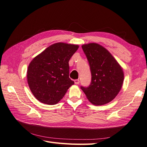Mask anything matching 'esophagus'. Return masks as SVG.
Segmentation results:
<instances>
[{
	"instance_id": "34e87169",
	"label": "esophagus",
	"mask_w": 147,
	"mask_h": 147,
	"mask_svg": "<svg viewBox=\"0 0 147 147\" xmlns=\"http://www.w3.org/2000/svg\"><path fill=\"white\" fill-rule=\"evenodd\" d=\"M74 83L76 84V85H78V84L80 83V80H74Z\"/></svg>"
}]
</instances>
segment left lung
I'll return each instance as SVG.
<instances>
[{
    "mask_svg": "<svg viewBox=\"0 0 147 147\" xmlns=\"http://www.w3.org/2000/svg\"><path fill=\"white\" fill-rule=\"evenodd\" d=\"M92 73L88 87H81L92 104L105 105L111 102L122 88L124 81L123 68L104 47L96 43L82 46Z\"/></svg>",
    "mask_w": 147,
    "mask_h": 147,
    "instance_id": "obj_1",
    "label": "left lung"
}]
</instances>
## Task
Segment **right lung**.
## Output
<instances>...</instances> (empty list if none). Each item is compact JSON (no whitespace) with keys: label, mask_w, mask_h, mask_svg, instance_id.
<instances>
[{"label":"right lung","mask_w":147,"mask_h":147,"mask_svg":"<svg viewBox=\"0 0 147 147\" xmlns=\"http://www.w3.org/2000/svg\"><path fill=\"white\" fill-rule=\"evenodd\" d=\"M78 48V45L55 43L31 61L27 70L28 83L38 101L47 105L57 104L74 85L69 77V61Z\"/></svg>","instance_id":"right-lung-1"}]
</instances>
